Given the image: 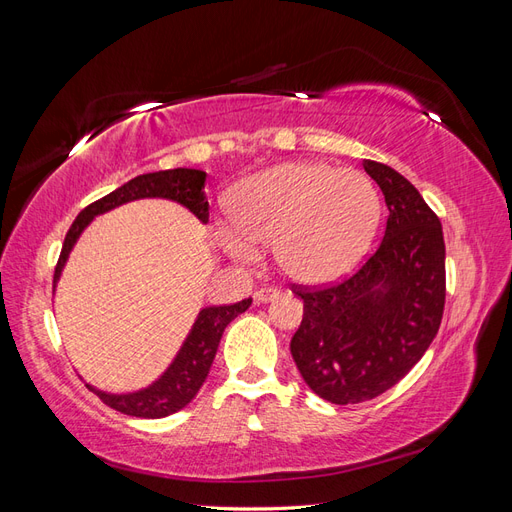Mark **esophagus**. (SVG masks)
<instances>
[{
  "label": "esophagus",
  "mask_w": 512,
  "mask_h": 512,
  "mask_svg": "<svg viewBox=\"0 0 512 512\" xmlns=\"http://www.w3.org/2000/svg\"><path fill=\"white\" fill-rule=\"evenodd\" d=\"M277 297H280V290L271 288V286L258 288V290L254 292V301H256V303H267V301H273V299H277Z\"/></svg>",
  "instance_id": "esophagus-1"
}]
</instances>
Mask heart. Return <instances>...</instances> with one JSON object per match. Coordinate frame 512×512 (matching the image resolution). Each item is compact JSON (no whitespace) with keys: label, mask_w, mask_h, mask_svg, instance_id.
Here are the masks:
<instances>
[{"label":"heart","mask_w":512,"mask_h":512,"mask_svg":"<svg viewBox=\"0 0 512 512\" xmlns=\"http://www.w3.org/2000/svg\"><path fill=\"white\" fill-rule=\"evenodd\" d=\"M380 215V194L361 170L294 162L243 183L220 239L239 260H254L262 245L275 243L277 265L292 282L324 286L359 267Z\"/></svg>","instance_id":"obj_1"}]
</instances>
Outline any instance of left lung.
<instances>
[{
  "instance_id": "8db88e82",
  "label": "left lung",
  "mask_w": 512,
  "mask_h": 512,
  "mask_svg": "<svg viewBox=\"0 0 512 512\" xmlns=\"http://www.w3.org/2000/svg\"><path fill=\"white\" fill-rule=\"evenodd\" d=\"M389 218L378 250L331 286H299L303 320L292 359L318 397L361 404L389 391L438 335L444 299V237L438 215L391 166L363 160Z\"/></svg>"
}]
</instances>
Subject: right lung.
<instances>
[{
	"label": "right lung",
	"mask_w": 512,
	"mask_h": 512,
	"mask_svg": "<svg viewBox=\"0 0 512 512\" xmlns=\"http://www.w3.org/2000/svg\"><path fill=\"white\" fill-rule=\"evenodd\" d=\"M205 179L207 175L203 170L194 168H173V170H158V173L138 175L132 181L123 183L115 192L102 196L96 203L87 205L76 220L72 222L68 235L64 239V247L55 267L53 284L59 280V273L64 269L72 245L79 239L83 228L94 220V215L104 211H111L123 203H130L136 198H170L177 200L183 207H188L200 222H209V203L205 200ZM252 305V299H243L232 305L220 307H205L198 314L194 327L185 339L177 359L173 361L164 376L153 382L149 389L130 393V395H108L102 393L94 386L87 384L89 391H94L108 408H113L121 414L138 416V418H162L168 414H175L177 410L185 408L200 391V386L207 380L211 363L218 352L220 339L230 320H235L243 314L247 307Z\"/></svg>",
	"instance_id": "1"
}]
</instances>
